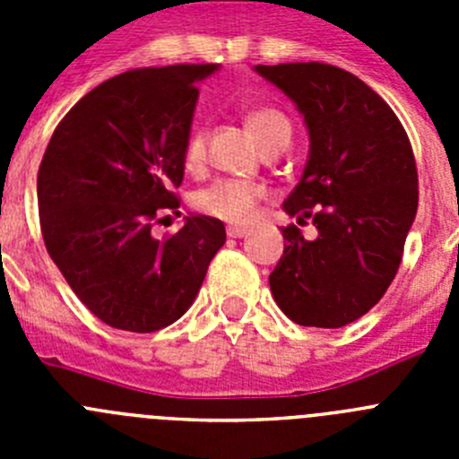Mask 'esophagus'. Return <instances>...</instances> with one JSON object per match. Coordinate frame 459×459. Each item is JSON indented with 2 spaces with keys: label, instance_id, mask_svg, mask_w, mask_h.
<instances>
[{
  "label": "esophagus",
  "instance_id": "esophagus-1",
  "mask_svg": "<svg viewBox=\"0 0 459 459\" xmlns=\"http://www.w3.org/2000/svg\"><path fill=\"white\" fill-rule=\"evenodd\" d=\"M246 227H227V237L230 238H241V237H246Z\"/></svg>",
  "mask_w": 459,
  "mask_h": 459
}]
</instances>
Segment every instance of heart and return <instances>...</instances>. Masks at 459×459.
<instances>
[{
	"label": "heart",
	"instance_id": "heart-1",
	"mask_svg": "<svg viewBox=\"0 0 459 459\" xmlns=\"http://www.w3.org/2000/svg\"><path fill=\"white\" fill-rule=\"evenodd\" d=\"M248 128L257 142L266 149L287 147L291 137V126L280 109L275 108H257L248 115ZM184 168L188 172H197L204 165L206 158V131L202 126H193L184 142ZM264 197V190L257 184L248 181H216L206 186L200 193H195L193 206L200 213L218 221L232 222V225H246L257 216V206Z\"/></svg>",
	"mask_w": 459,
	"mask_h": 459
}]
</instances>
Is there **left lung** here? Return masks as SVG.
<instances>
[{
	"instance_id": "left-lung-1",
	"label": "left lung",
	"mask_w": 459,
	"mask_h": 459,
	"mask_svg": "<svg viewBox=\"0 0 459 459\" xmlns=\"http://www.w3.org/2000/svg\"><path fill=\"white\" fill-rule=\"evenodd\" d=\"M290 96L310 131V158L285 200L317 227L307 241L287 225L269 285L301 326L340 328L386 294L419 209V172L404 126L363 80L319 62L255 66Z\"/></svg>"
}]
</instances>
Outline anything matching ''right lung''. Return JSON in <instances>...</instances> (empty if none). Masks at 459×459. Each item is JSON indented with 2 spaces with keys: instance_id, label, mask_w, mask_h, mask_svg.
Returning <instances> with one entry per match:
<instances>
[{
  "instance_id": "obj_1",
  "label": "right lung",
  "mask_w": 459,
  "mask_h": 459,
  "mask_svg": "<svg viewBox=\"0 0 459 459\" xmlns=\"http://www.w3.org/2000/svg\"><path fill=\"white\" fill-rule=\"evenodd\" d=\"M216 64L133 68L68 109L39 168V221L52 262L112 328L153 333L193 306L225 243L218 218L188 216L165 238L153 225L179 213L197 80Z\"/></svg>"
}]
</instances>
